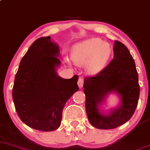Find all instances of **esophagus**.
I'll list each match as a JSON object with an SVG mask.
<instances>
[{
	"mask_svg": "<svg viewBox=\"0 0 150 150\" xmlns=\"http://www.w3.org/2000/svg\"><path fill=\"white\" fill-rule=\"evenodd\" d=\"M77 85H78L80 88L82 87V86H83V78L82 77H79L78 81H77Z\"/></svg>",
	"mask_w": 150,
	"mask_h": 150,
	"instance_id": "obj_1",
	"label": "esophagus"
}]
</instances>
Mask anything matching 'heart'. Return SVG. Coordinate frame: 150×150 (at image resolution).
<instances>
[{
  "label": "heart",
  "instance_id": "obj_1",
  "mask_svg": "<svg viewBox=\"0 0 150 150\" xmlns=\"http://www.w3.org/2000/svg\"><path fill=\"white\" fill-rule=\"evenodd\" d=\"M111 49L108 43L92 38L78 43L71 50V58L79 66L85 65L87 72L94 74L100 70L111 56Z\"/></svg>",
  "mask_w": 150,
  "mask_h": 150
}]
</instances>
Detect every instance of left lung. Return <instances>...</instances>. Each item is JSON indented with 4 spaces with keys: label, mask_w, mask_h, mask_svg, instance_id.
<instances>
[{
    "label": "left lung",
    "mask_w": 150,
    "mask_h": 150,
    "mask_svg": "<svg viewBox=\"0 0 150 150\" xmlns=\"http://www.w3.org/2000/svg\"><path fill=\"white\" fill-rule=\"evenodd\" d=\"M85 109L93 126L98 129H113L124 124L135 112L140 96L138 74L128 48L115 41L113 58L99 73L84 80ZM120 96L121 104L107 115L98 108L109 93Z\"/></svg>",
    "instance_id": "obj_1"
}]
</instances>
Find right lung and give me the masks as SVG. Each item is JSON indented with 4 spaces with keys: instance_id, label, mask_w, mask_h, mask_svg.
<instances>
[{
    "instance_id": "obj_1",
    "label": "right lung",
    "mask_w": 150,
    "mask_h": 150,
    "mask_svg": "<svg viewBox=\"0 0 150 150\" xmlns=\"http://www.w3.org/2000/svg\"><path fill=\"white\" fill-rule=\"evenodd\" d=\"M59 51L50 37L39 38L22 58L15 75V109L22 121L35 130H56L61 123L65 103L79 89L77 75L70 79L57 75Z\"/></svg>"
}]
</instances>
